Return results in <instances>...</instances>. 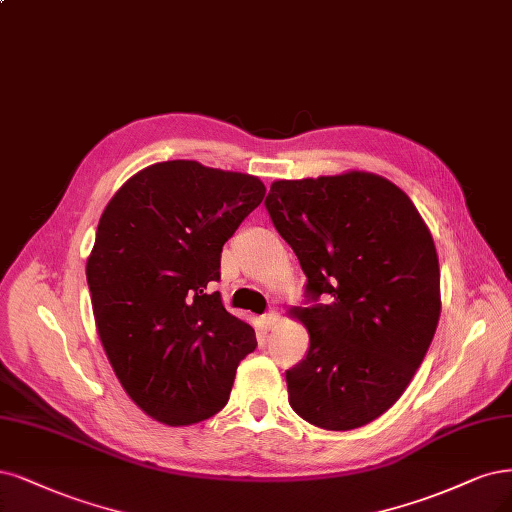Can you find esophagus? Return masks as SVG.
Listing matches in <instances>:
<instances>
[{"label":"esophagus","instance_id":"obj_1","mask_svg":"<svg viewBox=\"0 0 512 512\" xmlns=\"http://www.w3.org/2000/svg\"><path fill=\"white\" fill-rule=\"evenodd\" d=\"M262 324H264V328H267V330H273V328L279 324V313H277V311L264 313V315H262Z\"/></svg>","mask_w":512,"mask_h":512}]
</instances>
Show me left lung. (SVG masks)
Wrapping results in <instances>:
<instances>
[{"instance_id": "1", "label": "left lung", "mask_w": 512, "mask_h": 512, "mask_svg": "<svg viewBox=\"0 0 512 512\" xmlns=\"http://www.w3.org/2000/svg\"><path fill=\"white\" fill-rule=\"evenodd\" d=\"M307 275L290 313L309 332L286 373L290 407L324 430L381 417L424 362L440 317L434 239L413 201L366 171L277 180L264 201Z\"/></svg>"}]
</instances>
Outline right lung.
Wrapping results in <instances>:
<instances>
[{
    "label": "right lung",
    "mask_w": 512,
    "mask_h": 512,
    "mask_svg": "<svg viewBox=\"0 0 512 512\" xmlns=\"http://www.w3.org/2000/svg\"><path fill=\"white\" fill-rule=\"evenodd\" d=\"M256 175L156 163L105 205L86 260L97 334L129 398L165 426L222 411L254 328L220 292L222 245L262 203Z\"/></svg>",
    "instance_id": "add662e5"
}]
</instances>
